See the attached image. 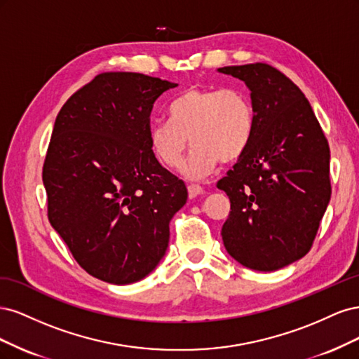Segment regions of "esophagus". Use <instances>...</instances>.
<instances>
[{"label": "esophagus", "mask_w": 359, "mask_h": 359, "mask_svg": "<svg viewBox=\"0 0 359 359\" xmlns=\"http://www.w3.org/2000/svg\"><path fill=\"white\" fill-rule=\"evenodd\" d=\"M187 190H189V196L190 198H196L198 194L203 193V189L199 186V184H189Z\"/></svg>", "instance_id": "34e87169"}]
</instances>
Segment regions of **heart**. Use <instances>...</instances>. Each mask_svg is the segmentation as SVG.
Instances as JSON below:
<instances>
[{"instance_id":"heart-1","label":"heart","mask_w":359,"mask_h":359,"mask_svg":"<svg viewBox=\"0 0 359 359\" xmlns=\"http://www.w3.org/2000/svg\"><path fill=\"white\" fill-rule=\"evenodd\" d=\"M170 121L149 127L154 157L168 169L181 165L187 144L193 145L182 175L199 180L222 163L240 158L255 135V107L238 88H189L169 104Z\"/></svg>"}]
</instances>
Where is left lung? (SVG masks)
<instances>
[{"instance_id": "obj_1", "label": "left lung", "mask_w": 359, "mask_h": 359, "mask_svg": "<svg viewBox=\"0 0 359 359\" xmlns=\"http://www.w3.org/2000/svg\"><path fill=\"white\" fill-rule=\"evenodd\" d=\"M255 107V135L217 187L231 199L223 244L236 262L276 271L309 253L331 199L330 145L309 100L265 62L229 66Z\"/></svg>"}]
</instances>
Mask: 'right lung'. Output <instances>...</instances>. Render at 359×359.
I'll return each instance as SVG.
<instances>
[{"label":"right lung","instance_id":"right-lung-1","mask_svg":"<svg viewBox=\"0 0 359 359\" xmlns=\"http://www.w3.org/2000/svg\"><path fill=\"white\" fill-rule=\"evenodd\" d=\"M177 83L142 73H102L57 115L43 184L48 217L86 273L112 285L142 280L169 244L187 187L149 145L154 102Z\"/></svg>","mask_w":359,"mask_h":359}]
</instances>
